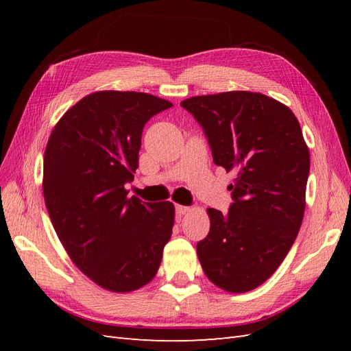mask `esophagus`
<instances>
[{
    "instance_id": "esophagus-1",
    "label": "esophagus",
    "mask_w": 351,
    "mask_h": 351,
    "mask_svg": "<svg viewBox=\"0 0 351 351\" xmlns=\"http://www.w3.org/2000/svg\"><path fill=\"white\" fill-rule=\"evenodd\" d=\"M189 210H190L189 206H183V205H177V206H176V212H177V215H180V217L187 214Z\"/></svg>"
}]
</instances>
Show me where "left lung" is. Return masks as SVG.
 <instances>
[{"label": "left lung", "instance_id": "8db88e82", "mask_svg": "<svg viewBox=\"0 0 351 351\" xmlns=\"http://www.w3.org/2000/svg\"><path fill=\"white\" fill-rule=\"evenodd\" d=\"M212 158L227 173L232 204L208 209L210 230L196 246L206 277L230 293L267 281L299 234L311 156L293 111L267 95L232 90L184 99Z\"/></svg>", "mask_w": 351, "mask_h": 351}]
</instances>
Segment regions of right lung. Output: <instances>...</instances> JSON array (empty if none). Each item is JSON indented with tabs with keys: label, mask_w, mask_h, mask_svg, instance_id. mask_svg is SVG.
Masks as SVG:
<instances>
[{
	"label": "right lung",
	"mask_w": 351,
	"mask_h": 351,
	"mask_svg": "<svg viewBox=\"0 0 351 351\" xmlns=\"http://www.w3.org/2000/svg\"><path fill=\"white\" fill-rule=\"evenodd\" d=\"M171 107L149 93L99 90L73 105L49 136L42 187L51 222L73 263L105 290L152 281L171 237V202H142L125 189L145 124Z\"/></svg>",
	"instance_id": "obj_1"
}]
</instances>
